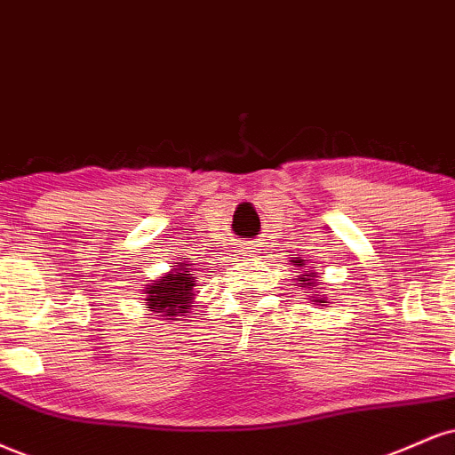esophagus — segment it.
I'll use <instances>...</instances> for the list:
<instances>
[{"instance_id": "obj_1", "label": "esophagus", "mask_w": 455, "mask_h": 455, "mask_svg": "<svg viewBox=\"0 0 455 455\" xmlns=\"http://www.w3.org/2000/svg\"><path fill=\"white\" fill-rule=\"evenodd\" d=\"M237 251H242V256H245V259H251V256H254V251H256V243L254 242H242V243H239Z\"/></svg>"}]
</instances>
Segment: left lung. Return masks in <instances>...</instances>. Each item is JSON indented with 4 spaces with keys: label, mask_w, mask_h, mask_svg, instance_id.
Instances as JSON below:
<instances>
[{
    "label": "left lung",
    "mask_w": 455,
    "mask_h": 455,
    "mask_svg": "<svg viewBox=\"0 0 455 455\" xmlns=\"http://www.w3.org/2000/svg\"><path fill=\"white\" fill-rule=\"evenodd\" d=\"M292 262H303V260H292ZM303 267V265H300ZM315 277V273H309V275H303L300 277V282H307V286H311V283H315V282H311ZM320 303H324V300H320Z\"/></svg>",
    "instance_id": "1"
}]
</instances>
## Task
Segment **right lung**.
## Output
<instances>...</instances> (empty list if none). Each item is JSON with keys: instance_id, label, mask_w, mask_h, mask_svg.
I'll return each instance as SVG.
<instances>
[{"instance_id": "obj_1", "label": "right lung", "mask_w": 455, "mask_h": 455, "mask_svg": "<svg viewBox=\"0 0 455 455\" xmlns=\"http://www.w3.org/2000/svg\"><path fill=\"white\" fill-rule=\"evenodd\" d=\"M195 271L193 267L178 265V269L167 273L163 280L152 283L146 290L148 294V305L150 311L163 315H178V314H188V307H193V288H195ZM172 320V317H169Z\"/></svg>"}]
</instances>
